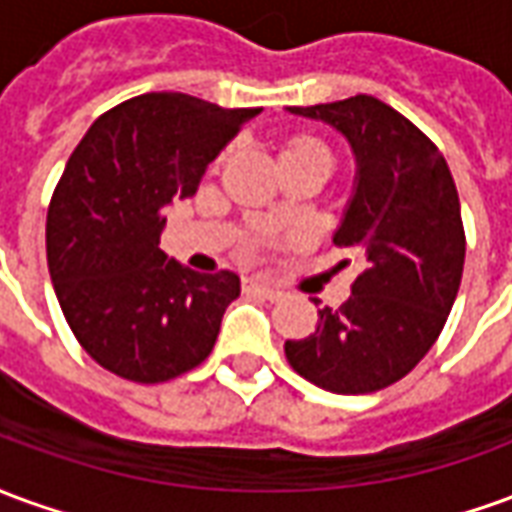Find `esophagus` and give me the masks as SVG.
Listing matches in <instances>:
<instances>
[{"instance_id": "34e87169", "label": "esophagus", "mask_w": 512, "mask_h": 512, "mask_svg": "<svg viewBox=\"0 0 512 512\" xmlns=\"http://www.w3.org/2000/svg\"><path fill=\"white\" fill-rule=\"evenodd\" d=\"M252 290H257L260 296H266V299H271V301L282 296V290L274 288L271 282H263V279H252Z\"/></svg>"}]
</instances>
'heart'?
Instances as JSON below:
<instances>
[{"instance_id": "heart-1", "label": "heart", "mask_w": 512, "mask_h": 512, "mask_svg": "<svg viewBox=\"0 0 512 512\" xmlns=\"http://www.w3.org/2000/svg\"><path fill=\"white\" fill-rule=\"evenodd\" d=\"M293 153H326V156H332L329 153V147L323 145L321 139H315V136H293L288 145H285V156H293Z\"/></svg>"}]
</instances>
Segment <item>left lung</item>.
<instances>
[{
  "label": "left lung",
  "mask_w": 512,
  "mask_h": 512,
  "mask_svg": "<svg viewBox=\"0 0 512 512\" xmlns=\"http://www.w3.org/2000/svg\"><path fill=\"white\" fill-rule=\"evenodd\" d=\"M290 112L329 123L354 147L356 191L334 246L356 257L359 274L348 301L318 310V329L288 340L285 356L326 392H378L419 365L455 304L466 257L458 189L439 147L373 95Z\"/></svg>",
  "instance_id": "8db88e82"
}]
</instances>
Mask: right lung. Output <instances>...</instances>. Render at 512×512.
<instances>
[{
    "instance_id": "obj_1",
    "label": "right lung",
    "mask_w": 512,
    "mask_h": 512,
    "mask_svg": "<svg viewBox=\"0 0 512 512\" xmlns=\"http://www.w3.org/2000/svg\"><path fill=\"white\" fill-rule=\"evenodd\" d=\"M260 109L186 93H145L95 120L65 164L46 216V257L62 315L115 376L161 384L202 365L241 293L233 271L200 274L158 249L164 205Z\"/></svg>"
}]
</instances>
